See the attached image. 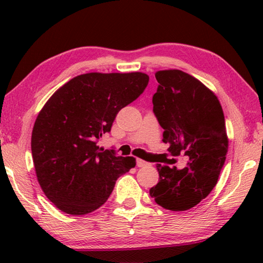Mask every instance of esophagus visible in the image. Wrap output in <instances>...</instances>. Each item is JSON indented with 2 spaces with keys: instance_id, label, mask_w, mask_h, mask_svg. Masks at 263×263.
Returning a JSON list of instances; mask_svg holds the SVG:
<instances>
[{
  "instance_id": "1",
  "label": "esophagus",
  "mask_w": 263,
  "mask_h": 263,
  "mask_svg": "<svg viewBox=\"0 0 263 263\" xmlns=\"http://www.w3.org/2000/svg\"><path fill=\"white\" fill-rule=\"evenodd\" d=\"M148 164H149V163L144 161V160L137 159V166H138V167H145V166H148Z\"/></svg>"
}]
</instances>
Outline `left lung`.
I'll return each mask as SVG.
<instances>
[{
  "instance_id": "left-lung-1",
  "label": "left lung",
  "mask_w": 263,
  "mask_h": 263,
  "mask_svg": "<svg viewBox=\"0 0 263 263\" xmlns=\"http://www.w3.org/2000/svg\"><path fill=\"white\" fill-rule=\"evenodd\" d=\"M153 112L163 128L162 141L174 157L189 158L186 167L157 164L158 184L149 189L160 206L185 211L206 197L217 184L229 148L225 118L215 92L188 73L159 70Z\"/></svg>"
}]
</instances>
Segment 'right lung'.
<instances>
[{
    "label": "right lung",
    "mask_w": 263,
    "mask_h": 263,
    "mask_svg": "<svg viewBox=\"0 0 263 263\" xmlns=\"http://www.w3.org/2000/svg\"><path fill=\"white\" fill-rule=\"evenodd\" d=\"M148 75L87 73L60 87L35 119L31 151L46 197L68 215L82 216L108 201L116 181L136 166L97 146L118 111L142 94Z\"/></svg>",
    "instance_id": "obj_1"
}]
</instances>
